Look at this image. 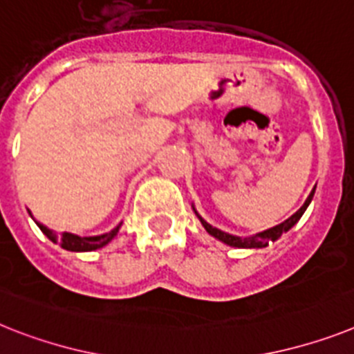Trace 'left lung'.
Here are the masks:
<instances>
[{
  "instance_id": "1",
  "label": "left lung",
  "mask_w": 354,
  "mask_h": 354,
  "mask_svg": "<svg viewBox=\"0 0 354 354\" xmlns=\"http://www.w3.org/2000/svg\"><path fill=\"white\" fill-rule=\"evenodd\" d=\"M313 194H315V189L311 191V194L308 196L306 203L302 205L301 209L297 210L295 214H293L292 218H288L286 221L281 223V225H277V227L270 228V230H264V232H261V234H255V236H252V237L230 236V234L223 232V230H219V228H214L212 225H209V223L205 221L201 216H198V218H200V221H201V225L205 227V230H207L210 236L216 237V239H219V241L227 243V245H230V246H236V248H263V246H268L270 241H275V239H279V237H281V234L288 232V230H290V228H292L293 225L299 221V219H301V216L304 214V210L308 209V205H310Z\"/></svg>"
}]
</instances>
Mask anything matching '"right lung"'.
Masks as SVG:
<instances>
[{"mask_svg":"<svg viewBox=\"0 0 354 354\" xmlns=\"http://www.w3.org/2000/svg\"><path fill=\"white\" fill-rule=\"evenodd\" d=\"M122 225V223H120ZM113 228L111 232L108 234H102V236H91V237H79V236H73V234H68V232H61L59 236L52 234L46 227L39 225L41 230L46 237H48L50 241L53 243H59V245L64 248V250H70V252H91V250H97V248H102L104 245H108L111 241L113 237L117 236L118 228Z\"/></svg>","mask_w":354,"mask_h":354,"instance_id":"obj_1","label":"right lung"}]
</instances>
